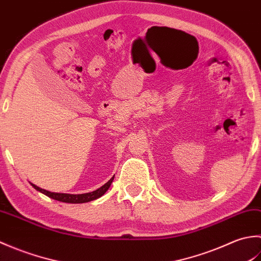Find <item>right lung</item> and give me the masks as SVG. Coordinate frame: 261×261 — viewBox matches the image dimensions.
I'll use <instances>...</instances> for the list:
<instances>
[{
    "instance_id": "1",
    "label": "right lung",
    "mask_w": 261,
    "mask_h": 261,
    "mask_svg": "<svg viewBox=\"0 0 261 261\" xmlns=\"http://www.w3.org/2000/svg\"><path fill=\"white\" fill-rule=\"evenodd\" d=\"M113 178L114 176L111 178L108 182H105V184L103 186H101L99 188H97L96 191H93L91 193H84V194H66V193H54V192H49V191H46L43 190V188H40L38 187L37 185L32 184V182H30V184L32 185V187L35 188V190H37L38 192H40L42 194H45L46 196L50 197L53 199H56V201H59V202H64V203H71V204H79V203H87V202H91V201H94V199L96 198H99L101 196H103L105 192H107L111 184H112L113 181Z\"/></svg>"
}]
</instances>
